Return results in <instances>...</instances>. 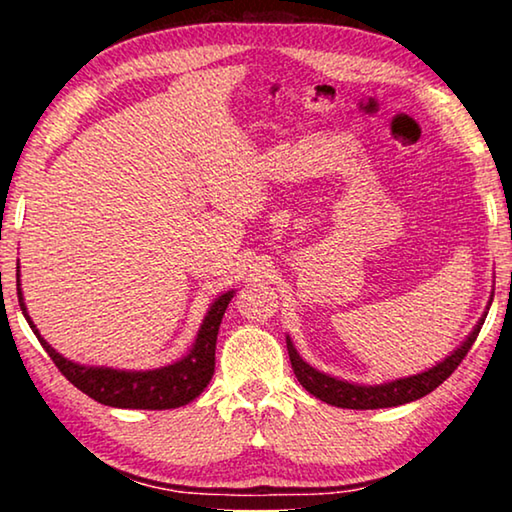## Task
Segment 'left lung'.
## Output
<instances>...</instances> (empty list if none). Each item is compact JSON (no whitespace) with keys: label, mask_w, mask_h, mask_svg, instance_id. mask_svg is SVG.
<instances>
[{"label":"left lung","mask_w":512,"mask_h":512,"mask_svg":"<svg viewBox=\"0 0 512 512\" xmlns=\"http://www.w3.org/2000/svg\"><path fill=\"white\" fill-rule=\"evenodd\" d=\"M492 296H495V291H492ZM492 296L488 300V307H485L481 320L474 325L472 332L467 334V339L458 345V348L449 354V357H445L443 361L436 363V366L429 370L418 372V375L384 381V384H375V386L352 384V381L325 375V372H320L314 366H309V363L300 357L298 350L293 348L291 336H287L291 368H293V372H296V377L305 391H309L311 395L327 404L341 406V409H388V406H400V404L415 402V400H420V397L429 395L433 388H438L440 384H443V381L458 368V363L465 359V354L470 352L472 343L476 341V336H479V332H481L485 316H488V309L492 305Z\"/></svg>","instance_id":"8db88e82"}]
</instances>
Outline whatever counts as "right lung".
<instances>
[{
	"mask_svg": "<svg viewBox=\"0 0 512 512\" xmlns=\"http://www.w3.org/2000/svg\"><path fill=\"white\" fill-rule=\"evenodd\" d=\"M235 298V289L221 293L216 298L198 327L196 341L183 359L169 363V366L153 368V370H119L106 366H83V363L69 361L63 354L56 352L51 345L42 339L38 327L24 305L22 287H20V259H17V300L27 323L31 325L33 334L38 336L42 348L47 350L51 361L56 363L58 370L72 381V384L83 391L92 400H97L115 409H178L201 395L214 375V350H216V334H219L221 318L228 309V302Z\"/></svg>",
	"mask_w": 512,
	"mask_h": 512,
	"instance_id": "right-lung-1",
	"label": "right lung"
}]
</instances>
